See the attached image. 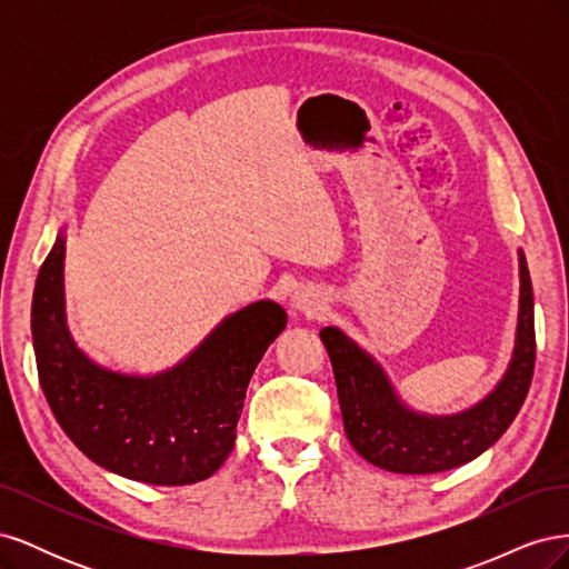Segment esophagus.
Here are the masks:
<instances>
[{"label":"esophagus","instance_id":"1","mask_svg":"<svg viewBox=\"0 0 569 569\" xmlns=\"http://www.w3.org/2000/svg\"><path fill=\"white\" fill-rule=\"evenodd\" d=\"M295 308L297 311H303V313H316V311H320V303L311 297V295H306V291H297L295 295Z\"/></svg>","mask_w":569,"mask_h":569}]
</instances>
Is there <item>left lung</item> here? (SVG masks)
Returning <instances> with one entry per match:
<instances>
[{
  "label": "left lung",
  "mask_w": 569,
  "mask_h": 569,
  "mask_svg": "<svg viewBox=\"0 0 569 569\" xmlns=\"http://www.w3.org/2000/svg\"><path fill=\"white\" fill-rule=\"evenodd\" d=\"M518 256L520 313L508 370L485 399L456 416L410 410L368 351L339 327H322L320 339L332 360L343 429L368 462L401 475L443 472L485 453L510 427L527 399L537 358L531 278L525 253Z\"/></svg>",
  "instance_id": "left-lung-1"
}]
</instances>
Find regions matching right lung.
Returning <instances> with one entry per match:
<instances>
[{
	"instance_id": "obj_1",
	"label": "right lung",
	"mask_w": 569,
	"mask_h": 569,
	"mask_svg": "<svg viewBox=\"0 0 569 569\" xmlns=\"http://www.w3.org/2000/svg\"><path fill=\"white\" fill-rule=\"evenodd\" d=\"M66 237L40 268L32 295V347L57 422L99 468L159 487L194 485L230 456L256 366L287 327L274 301L222 320L178 366L140 377L97 366L66 322Z\"/></svg>"
}]
</instances>
